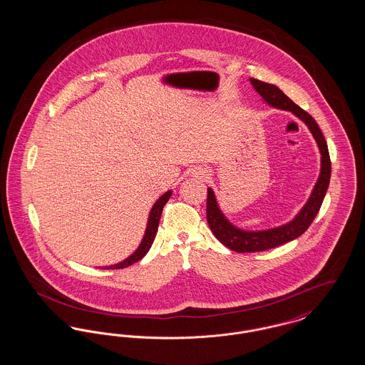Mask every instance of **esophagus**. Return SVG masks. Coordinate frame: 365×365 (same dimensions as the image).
<instances>
[{
	"instance_id": "obj_1",
	"label": "esophagus",
	"mask_w": 365,
	"mask_h": 365,
	"mask_svg": "<svg viewBox=\"0 0 365 365\" xmlns=\"http://www.w3.org/2000/svg\"><path fill=\"white\" fill-rule=\"evenodd\" d=\"M204 173V175H208V171H202Z\"/></svg>"
}]
</instances>
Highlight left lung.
<instances>
[{
	"label": "left lung",
	"instance_id": "obj_1",
	"mask_svg": "<svg viewBox=\"0 0 365 365\" xmlns=\"http://www.w3.org/2000/svg\"><path fill=\"white\" fill-rule=\"evenodd\" d=\"M250 83L260 94L261 100L265 104L275 109L292 112L295 118H298L308 127L320 152V173L311 191L309 198L307 200L304 207L297 212L294 217L282 226L271 227L267 230H243L241 227L231 223L219 207L215 191L208 187L207 219L209 227L213 235L220 242L228 249L238 253L268 250L283 243L290 242L299 235H302L308 230V227L311 226L313 219L316 217L319 209L322 207V202L329 189L331 176V161L327 142L312 116L307 113L304 109H301L298 105H295L278 86L261 82L253 78H250Z\"/></svg>",
	"mask_w": 365,
	"mask_h": 365
}]
</instances>
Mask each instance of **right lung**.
Wrapping results in <instances>:
<instances>
[{"label": "right lung", "mask_w": 365, "mask_h": 365, "mask_svg": "<svg viewBox=\"0 0 365 365\" xmlns=\"http://www.w3.org/2000/svg\"><path fill=\"white\" fill-rule=\"evenodd\" d=\"M171 195H173V190L165 191L161 197H158V200L153 204V207H152L150 212H149V217H148L145 234L142 237V241L139 243L138 247L135 249V252L133 255H130L127 259L118 262V264L108 265V267H100V268H103V269H120V268H125V267L137 262V261L143 259L146 256V253L149 252L152 243L155 241L163 208H164V205L167 204V201L170 200Z\"/></svg>", "instance_id": "right-lung-1"}]
</instances>
